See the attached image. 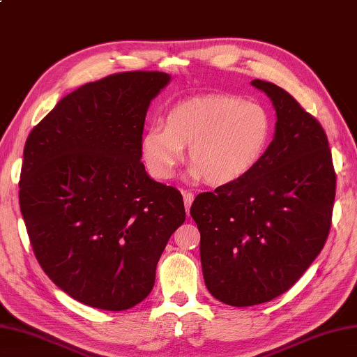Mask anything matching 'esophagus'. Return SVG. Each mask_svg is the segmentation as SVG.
Returning <instances> with one entry per match:
<instances>
[{
    "mask_svg": "<svg viewBox=\"0 0 357 357\" xmlns=\"http://www.w3.org/2000/svg\"><path fill=\"white\" fill-rule=\"evenodd\" d=\"M181 194H183V202H185V207H186V213L189 215L190 204H192V202H194V194L190 192V190H181Z\"/></svg>",
    "mask_w": 357,
    "mask_h": 357,
    "instance_id": "1",
    "label": "esophagus"
}]
</instances>
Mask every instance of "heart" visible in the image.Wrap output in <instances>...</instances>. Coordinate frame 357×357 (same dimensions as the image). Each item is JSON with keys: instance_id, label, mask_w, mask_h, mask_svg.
<instances>
[{"instance_id": "1", "label": "heart", "mask_w": 357, "mask_h": 357, "mask_svg": "<svg viewBox=\"0 0 357 357\" xmlns=\"http://www.w3.org/2000/svg\"><path fill=\"white\" fill-rule=\"evenodd\" d=\"M274 119L264 104L239 95L213 93L171 107L165 127H151L141 141L153 177L171 178L189 146V176L211 186H230L248 177L271 145Z\"/></svg>"}]
</instances>
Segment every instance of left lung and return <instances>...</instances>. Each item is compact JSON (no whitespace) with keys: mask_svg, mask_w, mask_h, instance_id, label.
<instances>
[{"mask_svg":"<svg viewBox=\"0 0 357 357\" xmlns=\"http://www.w3.org/2000/svg\"><path fill=\"white\" fill-rule=\"evenodd\" d=\"M251 83L275 107L273 142L248 177L190 206L207 289L238 307L279 297L304 274L327 241L336 192L323 126L277 84Z\"/></svg>","mask_w":357,"mask_h":357,"instance_id":"8db88e82","label":"left lung"}]
</instances>
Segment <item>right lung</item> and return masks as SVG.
I'll list each match as a JSON object with an SVG mask.
<instances>
[{"instance_id":"right-lung-1","label":"right lung","mask_w":357,"mask_h":357,"mask_svg":"<svg viewBox=\"0 0 357 357\" xmlns=\"http://www.w3.org/2000/svg\"><path fill=\"white\" fill-rule=\"evenodd\" d=\"M159 71L112 74L71 92L24 146L20 207L43 271L73 298L126 310L186 218L181 194L149 177L141 141Z\"/></svg>"}]
</instances>
